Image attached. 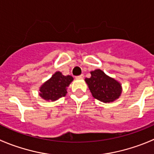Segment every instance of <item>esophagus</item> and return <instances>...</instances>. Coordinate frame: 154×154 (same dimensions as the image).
Wrapping results in <instances>:
<instances>
[{
	"label": "esophagus",
	"mask_w": 154,
	"mask_h": 154,
	"mask_svg": "<svg viewBox=\"0 0 154 154\" xmlns=\"http://www.w3.org/2000/svg\"><path fill=\"white\" fill-rule=\"evenodd\" d=\"M83 77H84V76H83V74H80V75L76 77V78H77V79H83Z\"/></svg>",
	"instance_id": "34e87169"
}]
</instances>
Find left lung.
Listing matches in <instances>:
<instances>
[{
  "mask_svg": "<svg viewBox=\"0 0 154 154\" xmlns=\"http://www.w3.org/2000/svg\"><path fill=\"white\" fill-rule=\"evenodd\" d=\"M90 74L91 77L85 79V81L94 98L104 103L118 99L123 89L120 82L100 69L90 71Z\"/></svg>",
  "mask_w": 154,
  "mask_h": 154,
  "instance_id": "1",
  "label": "left lung"
}]
</instances>
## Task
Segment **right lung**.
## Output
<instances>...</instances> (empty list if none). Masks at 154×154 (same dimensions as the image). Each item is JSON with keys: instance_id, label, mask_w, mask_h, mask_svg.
<instances>
[{"instance_id": "obj_1", "label": "right lung", "mask_w": 154, "mask_h": 154, "mask_svg": "<svg viewBox=\"0 0 154 154\" xmlns=\"http://www.w3.org/2000/svg\"><path fill=\"white\" fill-rule=\"evenodd\" d=\"M74 80L71 76H65L56 71L48 80L43 83L39 89V95L46 101H55L66 95L67 88Z\"/></svg>"}]
</instances>
